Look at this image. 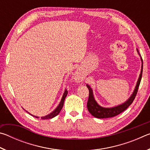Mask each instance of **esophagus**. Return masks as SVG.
<instances>
[{
	"instance_id": "obj_1",
	"label": "esophagus",
	"mask_w": 150,
	"mask_h": 150,
	"mask_svg": "<svg viewBox=\"0 0 150 150\" xmlns=\"http://www.w3.org/2000/svg\"><path fill=\"white\" fill-rule=\"evenodd\" d=\"M75 77H76V79H77V80H81V79H82V76H81V73H76Z\"/></svg>"
}]
</instances>
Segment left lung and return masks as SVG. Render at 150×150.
<instances>
[{"mask_svg":"<svg viewBox=\"0 0 150 150\" xmlns=\"http://www.w3.org/2000/svg\"><path fill=\"white\" fill-rule=\"evenodd\" d=\"M137 51H138L139 54L138 49H137ZM141 59L142 62V71H141L140 75H139V77L138 79V83H137V85L136 86L135 90H134L133 94L130 96V98H129L126 103L122 104V105H118L117 106H115V107H112V108H103L102 106H99L97 104V103L95 101V98H94L93 91L90 87V86L87 85L88 89L89 91V96H88V99L87 102V108L91 115H92L93 116H95V117L98 118H106L113 117V116H115L116 115H119V114H120L121 112H122L125 110L126 109L133 103L134 98H135L136 96L137 95V93H138L139 86V84H140V81L142 79V71H143V60H142V57H141Z\"/></svg>","mask_w":150,"mask_h":150,"instance_id":"8db88e82","label":"left lung"}]
</instances>
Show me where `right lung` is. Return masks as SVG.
<instances>
[{
	"label": "right lung",
	"instance_id": "add662e5",
	"mask_svg": "<svg viewBox=\"0 0 150 150\" xmlns=\"http://www.w3.org/2000/svg\"><path fill=\"white\" fill-rule=\"evenodd\" d=\"M67 93H68L67 91L65 90L64 94H63V97H62V100H61V102H60V103H59V106H57V108L55 109V110L54 112H52V113H50V115H47V116H43V117H41V118L43 119V120H45V119L52 118L55 117V116H56L58 115V114H59V113L60 112L61 110H62V108H63V103H64L65 98L66 96H67ZM35 118H38V116H35Z\"/></svg>",
	"mask_w": 150,
	"mask_h": 150
}]
</instances>
